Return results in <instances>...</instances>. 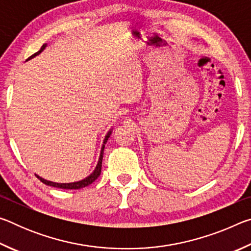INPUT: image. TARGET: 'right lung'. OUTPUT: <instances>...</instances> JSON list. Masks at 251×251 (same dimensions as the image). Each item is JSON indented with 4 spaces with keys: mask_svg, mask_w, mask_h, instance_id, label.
Masks as SVG:
<instances>
[{
    "mask_svg": "<svg viewBox=\"0 0 251 251\" xmlns=\"http://www.w3.org/2000/svg\"><path fill=\"white\" fill-rule=\"evenodd\" d=\"M46 48V44H44L43 46H42L41 50H39V52H36L35 54H33L32 56H29L26 61H28V59H31L33 57H35L36 55H39L41 52H43L44 49ZM110 134H112V129H109V131L107 134H106L105 138H104V142H103V145H101V148H100V159H99V163H97L96 167L94 169V172H93L90 176H87L86 178H84V179L79 180V181H74V182H54V181H50V180H46L44 179V178L40 177L39 175H35L39 179L43 182V184L48 185V186H52V187H56V188H62V189H80V188H84V187H86L88 185H91L93 181H95L97 178H99V176L100 175V172H101V160H103V154H104V148H105V144L107 143L108 138Z\"/></svg>",
    "mask_w": 251,
    "mask_h": 251,
    "instance_id": "add662e5",
    "label": "right lung"
}]
</instances>
